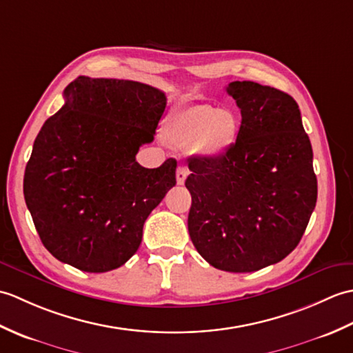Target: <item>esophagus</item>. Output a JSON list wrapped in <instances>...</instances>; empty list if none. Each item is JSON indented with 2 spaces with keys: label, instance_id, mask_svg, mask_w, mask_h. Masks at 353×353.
<instances>
[{
  "label": "esophagus",
  "instance_id": "34e87169",
  "mask_svg": "<svg viewBox=\"0 0 353 353\" xmlns=\"http://www.w3.org/2000/svg\"><path fill=\"white\" fill-rule=\"evenodd\" d=\"M188 174H190L188 168L183 167V165H181V167H179L177 171H176V181H177V183L179 185H183L185 181H186V177H188Z\"/></svg>",
  "mask_w": 353,
  "mask_h": 353
}]
</instances>
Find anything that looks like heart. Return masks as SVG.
Here are the masks:
<instances>
[{
	"label": "heart",
	"mask_w": 353,
	"mask_h": 353,
	"mask_svg": "<svg viewBox=\"0 0 353 353\" xmlns=\"http://www.w3.org/2000/svg\"><path fill=\"white\" fill-rule=\"evenodd\" d=\"M238 133L235 117L211 104L177 109L163 129V138L177 148H199L206 154H223L234 145Z\"/></svg>",
	"instance_id": "1"
}]
</instances>
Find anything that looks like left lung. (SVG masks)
<instances>
[{
  "label": "left lung",
  "mask_w": 353,
  "mask_h": 353,
  "mask_svg": "<svg viewBox=\"0 0 353 353\" xmlns=\"http://www.w3.org/2000/svg\"><path fill=\"white\" fill-rule=\"evenodd\" d=\"M226 92L241 125L221 156L190 159L188 230L212 267L250 273L296 249L316 208L317 177L291 95L254 81H232Z\"/></svg>",
  "instance_id": "8db88e82"
}]
</instances>
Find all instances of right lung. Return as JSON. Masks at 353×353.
I'll return each mask as SVG.
<instances>
[{
	"label": "right lung",
	"instance_id": "right-lung-1",
	"mask_svg": "<svg viewBox=\"0 0 353 353\" xmlns=\"http://www.w3.org/2000/svg\"><path fill=\"white\" fill-rule=\"evenodd\" d=\"M37 133L24 199L41 241L56 259L88 273L121 267L139 249L150 212L176 185V159L137 162L167 106L139 81L80 76Z\"/></svg>",
	"mask_w": 353,
	"mask_h": 353
}]
</instances>
